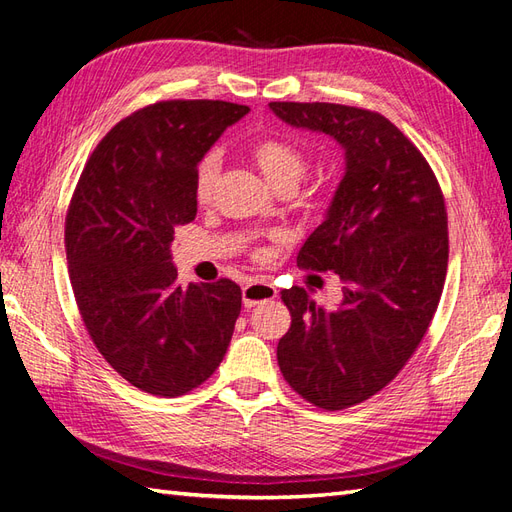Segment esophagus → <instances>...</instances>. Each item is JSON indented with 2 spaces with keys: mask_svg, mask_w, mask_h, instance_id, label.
Masks as SVG:
<instances>
[{
  "mask_svg": "<svg viewBox=\"0 0 512 512\" xmlns=\"http://www.w3.org/2000/svg\"><path fill=\"white\" fill-rule=\"evenodd\" d=\"M274 298H277V287L268 281H253L242 287V300L246 309L261 303H270Z\"/></svg>",
  "mask_w": 512,
  "mask_h": 512,
  "instance_id": "34e87169",
  "label": "esophagus"
}]
</instances>
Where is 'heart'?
<instances>
[{
  "label": "heart",
  "instance_id": "1",
  "mask_svg": "<svg viewBox=\"0 0 512 512\" xmlns=\"http://www.w3.org/2000/svg\"><path fill=\"white\" fill-rule=\"evenodd\" d=\"M251 160L259 168V173L266 177V181L274 190L279 188H296V183L303 177L307 160L303 151L294 147L292 142L281 140V138H261L251 144ZM218 155L207 153L199 168H196V181H194V192L196 199L201 203L209 201L212 196L214 183L218 177Z\"/></svg>",
  "mask_w": 512,
  "mask_h": 512
}]
</instances>
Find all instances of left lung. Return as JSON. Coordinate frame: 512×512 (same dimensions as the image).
I'll return each instance as SVG.
<instances>
[{
  "label": "left lung",
  "instance_id": "left-lung-1",
  "mask_svg": "<svg viewBox=\"0 0 512 512\" xmlns=\"http://www.w3.org/2000/svg\"><path fill=\"white\" fill-rule=\"evenodd\" d=\"M270 110L344 149V177L298 253V266L339 274L344 298L326 311L303 287L283 290L292 326L277 346L290 387L342 411L391 383L426 335L448 270V214L424 155L383 114L294 101Z\"/></svg>",
  "mask_w": 512,
  "mask_h": 512
}]
</instances>
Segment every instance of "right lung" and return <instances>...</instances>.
<instances>
[{
  "instance_id": "add662e5",
  "label": "right lung",
  "mask_w": 512,
  "mask_h": 512,
  "mask_svg": "<svg viewBox=\"0 0 512 512\" xmlns=\"http://www.w3.org/2000/svg\"><path fill=\"white\" fill-rule=\"evenodd\" d=\"M248 106L160 101L116 123L86 162L64 225L86 331L127 383L175 398L205 383L229 348L242 290L179 285L170 244L196 216V166Z\"/></svg>"
}]
</instances>
